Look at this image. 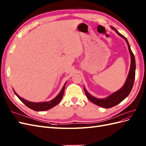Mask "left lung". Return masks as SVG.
<instances>
[{
    "label": "left lung",
    "mask_w": 146,
    "mask_h": 146,
    "mask_svg": "<svg viewBox=\"0 0 146 146\" xmlns=\"http://www.w3.org/2000/svg\"><path fill=\"white\" fill-rule=\"evenodd\" d=\"M111 28L113 29V30H114L115 32L117 33L119 36L124 38V40H125V41L127 42L128 46L129 52H130V56H131V65H130V71H129L126 81L125 82V84L123 86V87L119 90L115 92L112 94L111 95H110V96H108L105 98L101 99V98L94 97L86 90L85 87H84L85 94L89 100L91 102L95 104V105H97L102 108H110L113 106H115V105H118L119 103L122 102L125 98H127L128 97V95L130 94V92L133 88V84H134V81H135V70H136L135 59L134 54H133V53L131 50L130 44L128 43V41L125 37L123 35H122L121 34H120V33L116 30L114 27H111Z\"/></svg>",
    "instance_id": "1"
}]
</instances>
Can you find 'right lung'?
<instances>
[{"instance_id": "obj_1", "label": "right lung", "mask_w": 146, "mask_h": 146, "mask_svg": "<svg viewBox=\"0 0 146 146\" xmlns=\"http://www.w3.org/2000/svg\"><path fill=\"white\" fill-rule=\"evenodd\" d=\"M66 82L65 83L64 86L62 87L61 91L60 93L58 94L57 96L52 99V100L49 101V102H40V103H35V102H29L26 100H25L18 95L15 92V91L13 90L15 95L18 97V98L25 105L27 106L28 108H30V109L35 111H46L48 110L51 108H53L54 106H56L58 103H59L63 97V95L64 94V90H65V87Z\"/></svg>"}]
</instances>
